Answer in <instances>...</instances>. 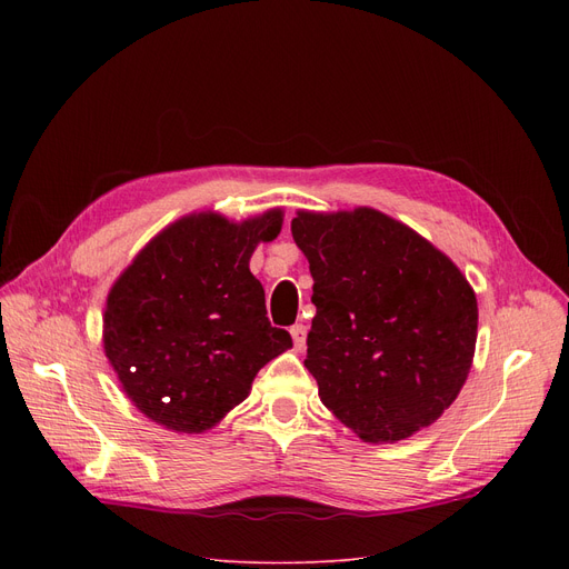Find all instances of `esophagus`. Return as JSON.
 <instances>
[{
  "label": "esophagus",
  "mask_w": 569,
  "mask_h": 569,
  "mask_svg": "<svg viewBox=\"0 0 569 569\" xmlns=\"http://www.w3.org/2000/svg\"><path fill=\"white\" fill-rule=\"evenodd\" d=\"M291 339H295V349L303 351L306 349V325H291Z\"/></svg>",
  "instance_id": "esophagus-1"
}]
</instances>
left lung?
<instances>
[{"instance_id":"left-lung-1","label":"left lung","mask_w":569,"mask_h":569,"mask_svg":"<svg viewBox=\"0 0 569 569\" xmlns=\"http://www.w3.org/2000/svg\"><path fill=\"white\" fill-rule=\"evenodd\" d=\"M291 234L313 274L303 366L320 401L370 443L441 418L472 368L477 297L449 256L391 216L297 211Z\"/></svg>"}]
</instances>
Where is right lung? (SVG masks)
<instances>
[{"label": "right lung", "mask_w": 569, "mask_h": 569, "mask_svg": "<svg viewBox=\"0 0 569 569\" xmlns=\"http://www.w3.org/2000/svg\"><path fill=\"white\" fill-rule=\"evenodd\" d=\"M284 211L247 220L178 218L109 289L104 353L132 406L166 429L201 435L242 403L268 360L291 349L272 327L249 261L282 230Z\"/></svg>", "instance_id": "right-lung-1"}]
</instances>
